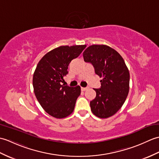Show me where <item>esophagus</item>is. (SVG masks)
Wrapping results in <instances>:
<instances>
[{
  "instance_id": "obj_1",
  "label": "esophagus",
  "mask_w": 159,
  "mask_h": 159,
  "mask_svg": "<svg viewBox=\"0 0 159 159\" xmlns=\"http://www.w3.org/2000/svg\"><path fill=\"white\" fill-rule=\"evenodd\" d=\"M88 89V87H81V90L83 91V92H85V91Z\"/></svg>"
}]
</instances>
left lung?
Here are the masks:
<instances>
[{
    "label": "left lung",
    "instance_id": "left-lung-1",
    "mask_svg": "<svg viewBox=\"0 0 159 159\" xmlns=\"http://www.w3.org/2000/svg\"><path fill=\"white\" fill-rule=\"evenodd\" d=\"M83 56L102 78L100 88L94 89L96 96L90 102L92 112L102 119L111 117L121 109L129 92L130 74L124 60L116 50L103 44L89 46Z\"/></svg>",
    "mask_w": 159,
    "mask_h": 159
}]
</instances>
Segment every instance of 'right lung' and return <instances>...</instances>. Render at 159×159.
I'll return each mask as SVG.
<instances>
[{
    "instance_id": "add662e5",
    "label": "right lung",
    "mask_w": 159,
    "mask_h": 159,
    "mask_svg": "<svg viewBox=\"0 0 159 159\" xmlns=\"http://www.w3.org/2000/svg\"><path fill=\"white\" fill-rule=\"evenodd\" d=\"M86 45L61 46L47 52L39 61L33 74V85L37 100L47 113L57 119L73 112L80 87L61 85L68 65L77 58Z\"/></svg>"
}]
</instances>
